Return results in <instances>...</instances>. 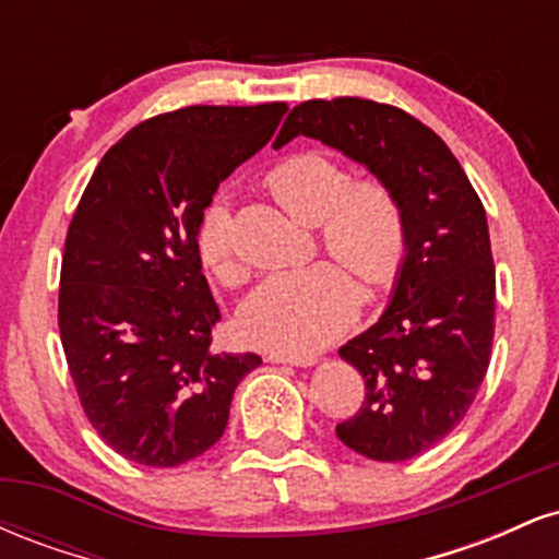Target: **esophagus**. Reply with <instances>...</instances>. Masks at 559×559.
<instances>
[{"instance_id":"1","label":"esophagus","mask_w":559,"mask_h":559,"mask_svg":"<svg viewBox=\"0 0 559 559\" xmlns=\"http://www.w3.org/2000/svg\"><path fill=\"white\" fill-rule=\"evenodd\" d=\"M267 362L294 365V368H310V365L318 362V357L316 355H284V352H271V355H267Z\"/></svg>"}]
</instances>
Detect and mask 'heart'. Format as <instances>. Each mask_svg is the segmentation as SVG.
Segmentation results:
<instances>
[{"mask_svg":"<svg viewBox=\"0 0 559 559\" xmlns=\"http://www.w3.org/2000/svg\"><path fill=\"white\" fill-rule=\"evenodd\" d=\"M275 202L307 226H318L325 249L344 260L365 284L386 286L407 258V217L394 191L378 178L346 183V170L318 152H299L267 173ZM197 254L215 278H241L230 210L213 199L197 223ZM360 307V288L338 262L267 275L243 299V338L271 352L307 355L349 329Z\"/></svg>","mask_w":559,"mask_h":559,"instance_id":"obj_1","label":"heart"}]
</instances>
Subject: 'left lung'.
<instances>
[{
  "label": "left lung",
  "instance_id": "8db88e82",
  "mask_svg": "<svg viewBox=\"0 0 559 559\" xmlns=\"http://www.w3.org/2000/svg\"><path fill=\"white\" fill-rule=\"evenodd\" d=\"M297 136L368 168L407 217V258L386 310L338 349L365 378V402L336 426L357 454L402 463L465 418L489 368L497 275L486 210L444 141L400 107L301 102L273 146Z\"/></svg>",
  "mask_w": 559,
  "mask_h": 559
}]
</instances>
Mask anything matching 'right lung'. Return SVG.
Returning a JSON list of instances; mask_svg holds the SVG:
<instances>
[{
	"label": "right lung",
	"mask_w": 559,
	"mask_h": 559,
	"mask_svg": "<svg viewBox=\"0 0 559 559\" xmlns=\"http://www.w3.org/2000/svg\"><path fill=\"white\" fill-rule=\"evenodd\" d=\"M286 110L194 105L144 120L102 157L70 221L62 349L88 423L131 463L176 467L207 452L262 362L213 349L221 310L194 236L217 186Z\"/></svg>",
	"instance_id": "1"
}]
</instances>
